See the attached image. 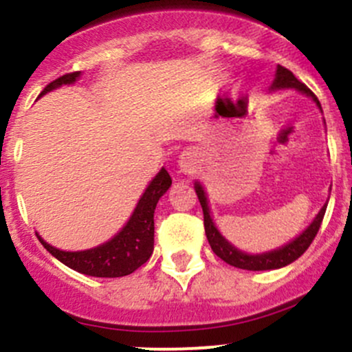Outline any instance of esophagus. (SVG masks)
<instances>
[{"label":"esophagus","instance_id":"esophagus-1","mask_svg":"<svg viewBox=\"0 0 352 352\" xmlns=\"http://www.w3.org/2000/svg\"><path fill=\"white\" fill-rule=\"evenodd\" d=\"M197 156L194 151H184L182 155H180V160H179V166H180V172L184 173H192L196 172L197 168Z\"/></svg>","mask_w":352,"mask_h":352}]
</instances>
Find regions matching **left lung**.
<instances>
[{
	"label": "left lung",
	"instance_id": "1",
	"mask_svg": "<svg viewBox=\"0 0 352 352\" xmlns=\"http://www.w3.org/2000/svg\"><path fill=\"white\" fill-rule=\"evenodd\" d=\"M281 88H296L298 91H301V94L314 98L315 104H317L318 109L322 110L320 102H318V98L315 97L314 91H311L307 85L301 83V81L298 80L289 69H286L285 66L278 65L274 83H272L271 90H281ZM194 187H196V194L199 197V202H201L202 214H204L206 236H208V242L211 245L212 252H214L221 261H225L226 264L239 269H247V271H271V269L285 267V265L296 261L298 257H301V255L307 252V248L310 247V243L314 242L315 236H317L318 230H320V225H322V219H324L325 209H327V204H325L324 208L320 209V212L317 214V218L314 219V223H311V225L308 226L300 236H296L293 242L285 245V247L278 248V250L250 255V254H245L242 250H239V248H235L230 242H226L225 236L218 232V228H216L214 223H212L211 214H209L208 197H206L204 189H202L199 182H196V186Z\"/></svg>",
	"mask_w": 352,
	"mask_h": 352
}]
</instances>
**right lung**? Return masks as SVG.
Listing matches in <instances>:
<instances>
[{"label":"right lung","mask_w":352,"mask_h":352,"mask_svg":"<svg viewBox=\"0 0 352 352\" xmlns=\"http://www.w3.org/2000/svg\"><path fill=\"white\" fill-rule=\"evenodd\" d=\"M78 78H80V71L63 74L58 80L51 81L41 95L61 85L74 83ZM170 186H172V179L168 172L162 168L141 196L127 225L112 240L90 250L65 252L44 242L38 235L37 239L41 240L44 248H47L49 254L81 274L95 276V278H122L141 267L153 254L155 208L156 202L168 190Z\"/></svg>","instance_id":"right-lung-1"}]
</instances>
